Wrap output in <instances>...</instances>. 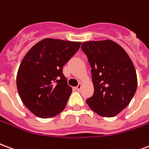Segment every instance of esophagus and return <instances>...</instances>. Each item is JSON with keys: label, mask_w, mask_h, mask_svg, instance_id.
Here are the masks:
<instances>
[{"label": "esophagus", "mask_w": 149, "mask_h": 149, "mask_svg": "<svg viewBox=\"0 0 149 149\" xmlns=\"http://www.w3.org/2000/svg\"><path fill=\"white\" fill-rule=\"evenodd\" d=\"M81 86H82V84H81V83H80V84H78L77 86L75 88H76V89H77V91H80V90H81Z\"/></svg>", "instance_id": "34e87169"}]
</instances>
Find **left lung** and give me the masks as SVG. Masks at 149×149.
Instances as JSON below:
<instances>
[{
    "label": "left lung",
    "instance_id": "obj_1",
    "mask_svg": "<svg viewBox=\"0 0 149 149\" xmlns=\"http://www.w3.org/2000/svg\"><path fill=\"white\" fill-rule=\"evenodd\" d=\"M91 65L94 86L86 103L105 117L117 115L128 106L137 88L133 63L121 46L112 40L87 41L81 46Z\"/></svg>",
    "mask_w": 149,
    "mask_h": 149
}]
</instances>
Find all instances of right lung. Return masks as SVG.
<instances>
[{
	"mask_svg": "<svg viewBox=\"0 0 149 149\" xmlns=\"http://www.w3.org/2000/svg\"><path fill=\"white\" fill-rule=\"evenodd\" d=\"M81 44L46 38L24 56L17 75V87L23 104L35 116L50 118L64 110L72 90L63 74V66Z\"/></svg>",
	"mask_w": 149,
	"mask_h": 149,
	"instance_id": "right-lung-1",
	"label": "right lung"
}]
</instances>
